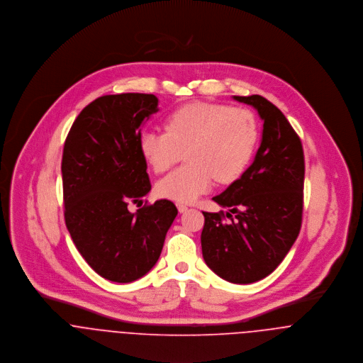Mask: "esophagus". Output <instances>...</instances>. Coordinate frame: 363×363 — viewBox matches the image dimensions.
<instances>
[{
    "instance_id": "34e87169",
    "label": "esophagus",
    "mask_w": 363,
    "mask_h": 363,
    "mask_svg": "<svg viewBox=\"0 0 363 363\" xmlns=\"http://www.w3.org/2000/svg\"><path fill=\"white\" fill-rule=\"evenodd\" d=\"M177 207H178V211H179V213H185V211L188 210V206L184 204V203H181V201L177 203Z\"/></svg>"
}]
</instances>
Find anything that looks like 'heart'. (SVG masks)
Masks as SVG:
<instances>
[{
  "mask_svg": "<svg viewBox=\"0 0 363 363\" xmlns=\"http://www.w3.org/2000/svg\"><path fill=\"white\" fill-rule=\"evenodd\" d=\"M162 130L140 135L139 149L155 172H164L181 160L186 162L171 171L156 185L162 198L196 201L220 184L237 181L255 155L259 123L252 111L224 104L196 101L174 110Z\"/></svg>",
  "mask_w": 363,
  "mask_h": 363,
  "instance_id": "obj_1",
  "label": "heart"
}]
</instances>
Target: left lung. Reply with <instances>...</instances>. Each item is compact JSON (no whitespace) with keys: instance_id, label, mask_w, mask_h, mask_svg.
I'll use <instances>...</instances> for the list:
<instances>
[{"instance_id":"1","label":"left lung","mask_w":363,"mask_h":363,"mask_svg":"<svg viewBox=\"0 0 363 363\" xmlns=\"http://www.w3.org/2000/svg\"><path fill=\"white\" fill-rule=\"evenodd\" d=\"M234 100L259 113L262 142L241 178L213 198L230 211H203L201 253L218 277L250 284L273 273L298 238L305 159L299 136L273 103L259 94L234 96ZM225 215L231 223L223 221Z\"/></svg>"}]
</instances>
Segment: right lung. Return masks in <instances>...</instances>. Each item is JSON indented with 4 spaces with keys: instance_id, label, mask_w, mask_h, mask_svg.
I'll use <instances>...</instances> for the list:
<instances>
[{
    "instance_id": "1",
    "label": "right lung",
    "mask_w": 363,
    "mask_h": 363,
    "mask_svg": "<svg viewBox=\"0 0 363 363\" xmlns=\"http://www.w3.org/2000/svg\"><path fill=\"white\" fill-rule=\"evenodd\" d=\"M157 106L155 94L101 96L82 110L64 145L67 228L87 264L110 281L132 282L149 273L178 214L167 199L128 210L152 189L139 139Z\"/></svg>"
}]
</instances>
